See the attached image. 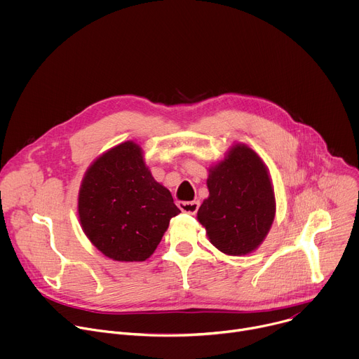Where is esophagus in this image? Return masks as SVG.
Listing matches in <instances>:
<instances>
[{"mask_svg":"<svg viewBox=\"0 0 359 359\" xmlns=\"http://www.w3.org/2000/svg\"><path fill=\"white\" fill-rule=\"evenodd\" d=\"M177 206H179V209H180L182 212H184V213L196 215L197 210H198L200 203H198L197 200H194V201H179Z\"/></svg>","mask_w":359,"mask_h":359,"instance_id":"esophagus-1","label":"esophagus"}]
</instances>
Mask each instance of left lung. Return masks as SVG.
<instances>
[{"label":"left lung","instance_id":"1","mask_svg":"<svg viewBox=\"0 0 359 359\" xmlns=\"http://www.w3.org/2000/svg\"><path fill=\"white\" fill-rule=\"evenodd\" d=\"M209 197L197 212L210 243L229 255H244L266 238L276 197L266 165L245 144H236L209 170Z\"/></svg>","mask_w":359,"mask_h":359}]
</instances>
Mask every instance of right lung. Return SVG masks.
<instances>
[{
	"label": "right lung",
	"instance_id": "right-lung-1",
	"mask_svg": "<svg viewBox=\"0 0 359 359\" xmlns=\"http://www.w3.org/2000/svg\"><path fill=\"white\" fill-rule=\"evenodd\" d=\"M81 226L90 243L115 262H144L180 210L153 179L135 142L121 143L86 170L78 197Z\"/></svg>",
	"mask_w": 359,
	"mask_h": 359
}]
</instances>
